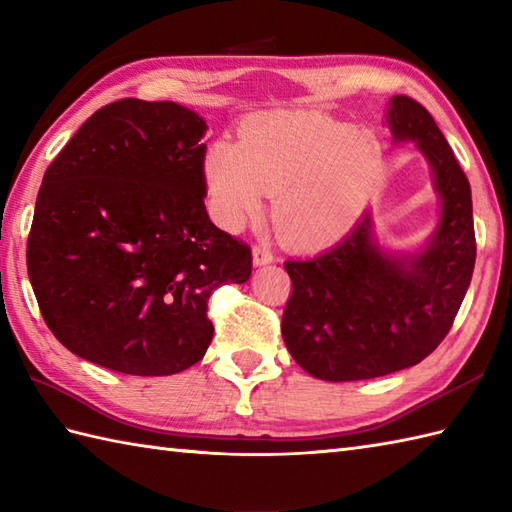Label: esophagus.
I'll return each mask as SVG.
<instances>
[{
    "label": "esophagus",
    "instance_id": "esophagus-1",
    "mask_svg": "<svg viewBox=\"0 0 512 512\" xmlns=\"http://www.w3.org/2000/svg\"><path fill=\"white\" fill-rule=\"evenodd\" d=\"M275 259V255H273V250H270L268 246H264V244H257V246H253V262H255V266H266V264H270Z\"/></svg>",
    "mask_w": 512,
    "mask_h": 512
}]
</instances>
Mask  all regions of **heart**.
I'll use <instances>...</instances> for the list:
<instances>
[{"label":"heart","instance_id":"1","mask_svg":"<svg viewBox=\"0 0 512 512\" xmlns=\"http://www.w3.org/2000/svg\"><path fill=\"white\" fill-rule=\"evenodd\" d=\"M383 169L367 129L312 112H275L244 123L239 143H215L204 184L215 222L239 231L273 195V222L290 246L317 250L352 231Z\"/></svg>","mask_w":512,"mask_h":512}]
</instances>
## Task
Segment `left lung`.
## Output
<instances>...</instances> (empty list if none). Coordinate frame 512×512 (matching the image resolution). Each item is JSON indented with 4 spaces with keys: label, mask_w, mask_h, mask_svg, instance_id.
<instances>
[{
    "label": "left lung",
    "mask_w": 512,
    "mask_h": 512,
    "mask_svg": "<svg viewBox=\"0 0 512 512\" xmlns=\"http://www.w3.org/2000/svg\"><path fill=\"white\" fill-rule=\"evenodd\" d=\"M396 143L413 140L429 160L442 200L440 224L413 255H387L365 213L339 244L288 259L292 279L281 334L308 374L330 383L385 376L420 363L449 334L475 268L471 184L433 116L391 96Z\"/></svg>",
    "instance_id": "8db88e82"
}]
</instances>
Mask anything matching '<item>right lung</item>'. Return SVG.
Here are the masks:
<instances>
[{
    "label": "right lung",
    "mask_w": 512,
    "mask_h": 512,
    "mask_svg": "<svg viewBox=\"0 0 512 512\" xmlns=\"http://www.w3.org/2000/svg\"><path fill=\"white\" fill-rule=\"evenodd\" d=\"M204 132L178 103L121 99L43 173L28 277L72 354L132 376H171L204 356L211 292L253 270L248 244L206 213Z\"/></svg>",
    "instance_id": "right-lung-1"
}]
</instances>
